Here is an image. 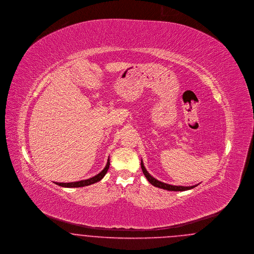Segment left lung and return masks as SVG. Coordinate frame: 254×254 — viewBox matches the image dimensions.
I'll list each match as a JSON object with an SVG mask.
<instances>
[{
    "instance_id": "1",
    "label": "left lung",
    "mask_w": 254,
    "mask_h": 254,
    "mask_svg": "<svg viewBox=\"0 0 254 254\" xmlns=\"http://www.w3.org/2000/svg\"><path fill=\"white\" fill-rule=\"evenodd\" d=\"M141 168H142V171H143V174L145 175L146 179H148L150 184H152L153 186L155 187H158V188H161V189H164V190H168V191H186V190H190V189H193L196 185L194 186H175V185H171V184H167L164 182H161L159 180H157L156 179H154L153 177H151L148 173V171L146 170L144 163H143V160H141Z\"/></svg>"
}]
</instances>
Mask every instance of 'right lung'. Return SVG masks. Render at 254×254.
Instances as JSON below:
<instances>
[{
	"mask_svg": "<svg viewBox=\"0 0 254 254\" xmlns=\"http://www.w3.org/2000/svg\"><path fill=\"white\" fill-rule=\"evenodd\" d=\"M109 158L107 160V163L105 165V169L100 173L98 174L97 176L91 178V179H85V180H80V181H76V182H69V183H63V182H55L56 184L60 185L61 187H67V188H76V187H84V186H88L91 184H94L100 180H102V179L105 176V174L107 173L108 171V168H109Z\"/></svg>",
	"mask_w": 254,
	"mask_h": 254,
	"instance_id": "add662e5",
	"label": "right lung"
}]
</instances>
